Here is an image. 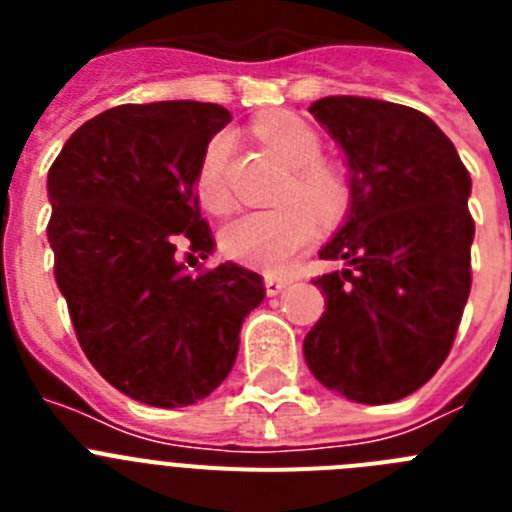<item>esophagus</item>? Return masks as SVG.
I'll return each instance as SVG.
<instances>
[{
  "mask_svg": "<svg viewBox=\"0 0 512 512\" xmlns=\"http://www.w3.org/2000/svg\"><path fill=\"white\" fill-rule=\"evenodd\" d=\"M264 284H266V295H279V292H282L284 287H287L289 284V279H284V277H277V274H266L264 277Z\"/></svg>",
  "mask_w": 512,
  "mask_h": 512,
  "instance_id": "34e87169",
  "label": "esophagus"
}]
</instances>
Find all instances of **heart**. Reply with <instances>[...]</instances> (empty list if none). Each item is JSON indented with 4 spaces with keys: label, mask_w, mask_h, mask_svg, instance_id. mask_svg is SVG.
I'll return each instance as SVG.
<instances>
[{
    "label": "heart",
    "mask_w": 512,
    "mask_h": 512,
    "mask_svg": "<svg viewBox=\"0 0 512 512\" xmlns=\"http://www.w3.org/2000/svg\"><path fill=\"white\" fill-rule=\"evenodd\" d=\"M264 146L289 166V176L279 189L274 210L243 212L223 228L220 243L230 259L264 271L287 269L300 251H305L318 233V220H336L348 205V187L341 171L320 161V135L302 117L292 112H269L253 125ZM230 156V138L217 133L202 153L197 171V192L207 210L225 212L230 207V189L225 166Z\"/></svg>",
    "instance_id": "obj_1"
}]
</instances>
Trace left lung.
Here are the masks:
<instances>
[{"instance_id":"8db88e82","label":"left lung","mask_w":512,"mask_h":512,"mask_svg":"<svg viewBox=\"0 0 512 512\" xmlns=\"http://www.w3.org/2000/svg\"><path fill=\"white\" fill-rule=\"evenodd\" d=\"M312 117L348 166L346 223L320 248L325 312L302 351L323 387L387 405L449 356L472 287V179L436 122L405 104L323 97Z\"/></svg>"}]
</instances>
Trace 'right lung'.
I'll use <instances>...</instances> for the list:
<instances>
[{
  "instance_id": "add662e5",
  "label": "right lung",
  "mask_w": 512,
  "mask_h": 512,
  "mask_svg": "<svg viewBox=\"0 0 512 512\" xmlns=\"http://www.w3.org/2000/svg\"><path fill=\"white\" fill-rule=\"evenodd\" d=\"M230 122L220 104H120L66 140L48 171L53 274L81 351L122 395L187 408L217 390L266 289L225 261L189 274L179 253L215 248L197 171Z\"/></svg>"
}]
</instances>
